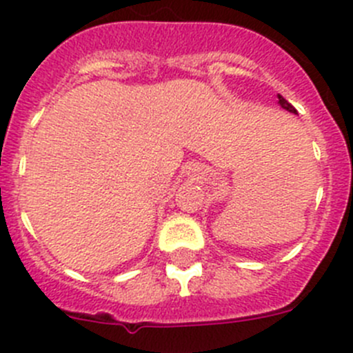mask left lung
Here are the masks:
<instances>
[{
	"label": "left lung",
	"instance_id": "1",
	"mask_svg": "<svg viewBox=\"0 0 353 353\" xmlns=\"http://www.w3.org/2000/svg\"><path fill=\"white\" fill-rule=\"evenodd\" d=\"M279 104H280V108L282 109H285V110H288V112H292V114H297V110L294 109V105L292 104H288V102L285 101V99L282 97V95L279 94Z\"/></svg>",
	"mask_w": 353,
	"mask_h": 353
}]
</instances>
